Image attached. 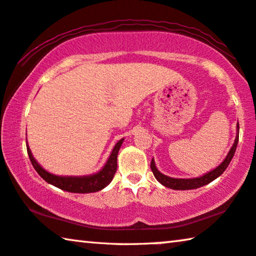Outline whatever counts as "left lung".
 Returning <instances> with one entry per match:
<instances>
[{
    "label": "left lung",
    "instance_id": "8db88e82",
    "mask_svg": "<svg viewBox=\"0 0 256 256\" xmlns=\"http://www.w3.org/2000/svg\"><path fill=\"white\" fill-rule=\"evenodd\" d=\"M237 136H236V140H234V146L231 147V150H228L226 158H224V161L220 163V164L216 168V169L212 170L210 172L204 174V176L201 177H198V178H190V179H185V178H172V177H169V176H166V174H163L162 172H160L158 170V168L155 166V161L154 158L150 162V169L152 171V174H154L155 178L158 179V180L161 182L163 186H166V188H169L171 190H194V188H199L201 186H204L209 184V182H212V180H215L216 178H218L220 174H222L226 169L228 168V166L230 164L232 158H234L236 150H237V144H238V140H239V123L237 124Z\"/></svg>",
    "mask_w": 256,
    "mask_h": 256
}]
</instances>
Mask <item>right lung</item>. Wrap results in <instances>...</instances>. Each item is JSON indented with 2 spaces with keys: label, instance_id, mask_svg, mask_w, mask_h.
<instances>
[{
  "label": "right lung",
  "instance_id": "right-lung-1",
  "mask_svg": "<svg viewBox=\"0 0 256 256\" xmlns=\"http://www.w3.org/2000/svg\"><path fill=\"white\" fill-rule=\"evenodd\" d=\"M124 139H120L115 144L114 150L110 154L108 161L104 164V166L98 171L96 174H90V176H56L48 172L47 170H44L39 163L36 161V158H33L32 152L28 147V144H26L28 147V154L30 160V163L34 169L36 170V172L40 174L41 178L44 179L46 182L49 184L56 186L63 190H68V192L72 193H93L98 192L104 188L106 186H108L112 182L114 176H115L116 170H117V155L120 152V148L123 144Z\"/></svg>",
  "mask_w": 256,
  "mask_h": 256
}]
</instances>
